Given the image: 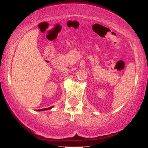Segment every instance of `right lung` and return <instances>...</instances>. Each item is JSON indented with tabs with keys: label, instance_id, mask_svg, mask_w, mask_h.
I'll list each match as a JSON object with an SVG mask.
<instances>
[{
	"label": "right lung",
	"instance_id": "right-lung-1",
	"mask_svg": "<svg viewBox=\"0 0 148 148\" xmlns=\"http://www.w3.org/2000/svg\"><path fill=\"white\" fill-rule=\"evenodd\" d=\"M53 106L51 107H49V108H43V109H39V110H37V111H47V110H49L51 109V108H52Z\"/></svg>",
	"mask_w": 148,
	"mask_h": 148
}]
</instances>
